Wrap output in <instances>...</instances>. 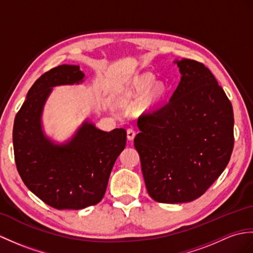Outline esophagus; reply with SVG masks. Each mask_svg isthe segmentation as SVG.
I'll return each instance as SVG.
<instances>
[{
    "label": "esophagus",
    "instance_id": "1",
    "mask_svg": "<svg viewBox=\"0 0 253 253\" xmlns=\"http://www.w3.org/2000/svg\"><path fill=\"white\" fill-rule=\"evenodd\" d=\"M134 136H136V130H134L133 128H128L127 129V139L128 140H132L134 138Z\"/></svg>",
    "mask_w": 253,
    "mask_h": 253
}]
</instances>
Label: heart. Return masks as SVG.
Here are the masks:
<instances>
[{
    "label": "heart",
    "mask_w": 253,
    "mask_h": 253,
    "mask_svg": "<svg viewBox=\"0 0 253 253\" xmlns=\"http://www.w3.org/2000/svg\"><path fill=\"white\" fill-rule=\"evenodd\" d=\"M150 84H151V80H144V81H143V87H144V88L149 87ZM157 92H161V89H158Z\"/></svg>",
    "instance_id": "heart-1"
}]
</instances>
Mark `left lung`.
<instances>
[{
    "label": "left lung",
    "instance_id": "left-lung-1",
    "mask_svg": "<svg viewBox=\"0 0 253 253\" xmlns=\"http://www.w3.org/2000/svg\"><path fill=\"white\" fill-rule=\"evenodd\" d=\"M182 78L165 104L138 119L134 138L146 190L163 204L201 197L227 166L234 146L230 99L210 70L175 61Z\"/></svg>",
    "mask_w": 253,
    "mask_h": 253
}]
</instances>
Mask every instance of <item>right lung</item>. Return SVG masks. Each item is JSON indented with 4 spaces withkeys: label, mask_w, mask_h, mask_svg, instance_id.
Returning a JSON list of instances; mask_svg holds the SVG:
<instances>
[{
    "label": "right lung",
    "mask_w": 253,
    "mask_h": 253,
    "mask_svg": "<svg viewBox=\"0 0 253 253\" xmlns=\"http://www.w3.org/2000/svg\"><path fill=\"white\" fill-rule=\"evenodd\" d=\"M83 78L79 66L50 69L34 82L14 122V155L23 183L58 210H79L101 201L111 170L126 145L125 129L105 132L87 122L64 145L44 136L41 114L51 87L80 83Z\"/></svg>",
    "instance_id": "add662e5"
}]
</instances>
